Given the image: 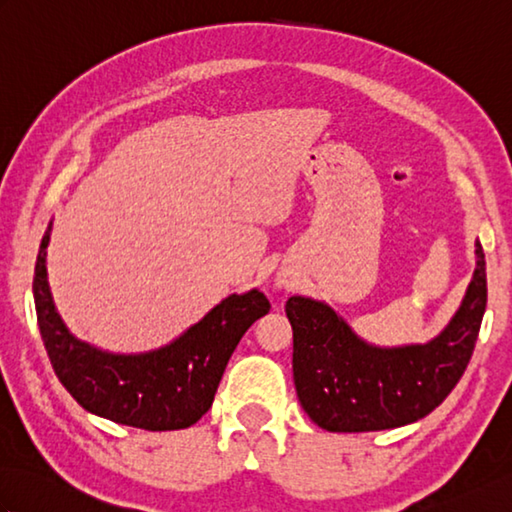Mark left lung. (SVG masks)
<instances>
[{
  "mask_svg": "<svg viewBox=\"0 0 512 512\" xmlns=\"http://www.w3.org/2000/svg\"><path fill=\"white\" fill-rule=\"evenodd\" d=\"M477 268L460 310L427 345L380 350L363 343L321 301L290 297L292 374L301 407L321 429L383 431L436 409L469 365L486 310V262Z\"/></svg>",
  "mask_w": 512,
  "mask_h": 512,
  "instance_id": "left-lung-1",
  "label": "left lung"
}]
</instances>
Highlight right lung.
<instances>
[{
	"instance_id": "obj_1",
	"label": "right lung",
	"mask_w": 512,
	"mask_h": 512,
	"mask_svg": "<svg viewBox=\"0 0 512 512\" xmlns=\"http://www.w3.org/2000/svg\"><path fill=\"white\" fill-rule=\"evenodd\" d=\"M52 224L35 266V308L54 374L83 409L147 431L187 429L211 409L228 358L244 332L270 310L264 292L231 295L178 341L156 352L121 356L76 341L54 310L46 273Z\"/></svg>"
}]
</instances>
